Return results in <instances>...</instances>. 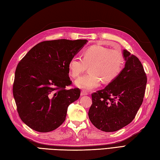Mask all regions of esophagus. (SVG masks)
Returning a JSON list of instances; mask_svg holds the SVG:
<instances>
[{"label": "esophagus", "instance_id": "obj_1", "mask_svg": "<svg viewBox=\"0 0 160 160\" xmlns=\"http://www.w3.org/2000/svg\"><path fill=\"white\" fill-rule=\"evenodd\" d=\"M81 96H86V95H88L89 93H87V92H86L85 91H82V92H81Z\"/></svg>", "mask_w": 160, "mask_h": 160}]
</instances>
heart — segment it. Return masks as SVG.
<instances>
[{"mask_svg":"<svg viewBox=\"0 0 160 160\" xmlns=\"http://www.w3.org/2000/svg\"><path fill=\"white\" fill-rule=\"evenodd\" d=\"M124 57L119 50H111L101 45H93L84 50L82 59L73 57L68 63L72 77L79 76L89 67V73L75 81L78 88L91 90L103 83L114 80L123 70Z\"/></svg>","mask_w":160,"mask_h":160,"instance_id":"obj_1","label":"heart"}]
</instances>
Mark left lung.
I'll use <instances>...</instances> for the list:
<instances>
[{
  "label": "left lung",
  "mask_w": 160,
  "mask_h": 160,
  "mask_svg": "<svg viewBox=\"0 0 160 160\" xmlns=\"http://www.w3.org/2000/svg\"><path fill=\"white\" fill-rule=\"evenodd\" d=\"M123 55L126 63L119 76L92 95L89 118L104 132H115L131 123L144 97L147 78L142 63L126 49Z\"/></svg>",
  "instance_id": "obj_1"
}]
</instances>
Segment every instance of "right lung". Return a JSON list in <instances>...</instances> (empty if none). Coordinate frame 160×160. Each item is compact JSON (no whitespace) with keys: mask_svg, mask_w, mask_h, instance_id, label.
<instances>
[{"mask_svg":"<svg viewBox=\"0 0 160 160\" xmlns=\"http://www.w3.org/2000/svg\"><path fill=\"white\" fill-rule=\"evenodd\" d=\"M87 39L46 41L34 46L18 64L13 95L22 121L32 130L48 132L64 123L71 103L79 98L71 84L68 63Z\"/></svg>","mask_w":160,"mask_h":160,"instance_id":"add662e5","label":"right lung"}]
</instances>
